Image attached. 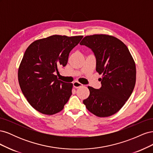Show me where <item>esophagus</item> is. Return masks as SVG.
Wrapping results in <instances>:
<instances>
[{
	"label": "esophagus",
	"mask_w": 153,
	"mask_h": 153,
	"mask_svg": "<svg viewBox=\"0 0 153 153\" xmlns=\"http://www.w3.org/2000/svg\"><path fill=\"white\" fill-rule=\"evenodd\" d=\"M83 85L82 84H80V82H78L77 81L76 82H73V87L75 88H78V87H82Z\"/></svg>",
	"instance_id": "34e87169"
}]
</instances>
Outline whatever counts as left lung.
Here are the masks:
<instances>
[{"mask_svg": "<svg viewBox=\"0 0 153 153\" xmlns=\"http://www.w3.org/2000/svg\"><path fill=\"white\" fill-rule=\"evenodd\" d=\"M80 45L94 52L96 71L103 75L100 89L88 87L90 94L83 103L96 116L112 115L124 106L135 87V61L126 45L112 36H87Z\"/></svg>", "mask_w": 153, "mask_h": 153, "instance_id": "1", "label": "left lung"}]
</instances>
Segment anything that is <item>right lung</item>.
<instances>
[{
    "mask_svg": "<svg viewBox=\"0 0 153 153\" xmlns=\"http://www.w3.org/2000/svg\"><path fill=\"white\" fill-rule=\"evenodd\" d=\"M82 38L53 35L34 41L25 50L18 82L29 104L40 113L61 112L70 98L73 84L59 80L55 73L66 65L69 53Z\"/></svg>",
    "mask_w": 153,
    "mask_h": 153,
    "instance_id": "1",
    "label": "right lung"
}]
</instances>
